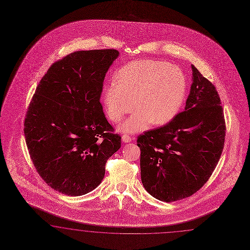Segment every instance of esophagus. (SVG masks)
<instances>
[{"instance_id": "1", "label": "esophagus", "mask_w": 250, "mask_h": 250, "mask_svg": "<svg viewBox=\"0 0 250 250\" xmlns=\"http://www.w3.org/2000/svg\"><path fill=\"white\" fill-rule=\"evenodd\" d=\"M122 140L124 143H130L132 141V137L128 135H124L122 136Z\"/></svg>"}]
</instances>
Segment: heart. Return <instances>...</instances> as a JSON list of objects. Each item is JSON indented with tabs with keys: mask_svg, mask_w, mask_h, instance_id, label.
I'll return each mask as SVG.
<instances>
[{
	"mask_svg": "<svg viewBox=\"0 0 250 250\" xmlns=\"http://www.w3.org/2000/svg\"><path fill=\"white\" fill-rule=\"evenodd\" d=\"M187 81L182 71L173 64L155 60H136L124 65L104 91V104L110 120L121 121L120 130L138 133L173 120L182 107Z\"/></svg>",
	"mask_w": 250,
	"mask_h": 250,
	"instance_id": "b5f03b06",
	"label": "heart"
}]
</instances>
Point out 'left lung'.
<instances>
[{
    "label": "left lung",
    "instance_id": "8db88e82",
    "mask_svg": "<svg viewBox=\"0 0 250 250\" xmlns=\"http://www.w3.org/2000/svg\"><path fill=\"white\" fill-rule=\"evenodd\" d=\"M191 67L186 111L137 138L143 186L164 202L188 197L201 188L224 147L226 125L219 95L212 83Z\"/></svg>",
    "mask_w": 250,
    "mask_h": 250
}]
</instances>
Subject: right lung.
<instances>
[{"mask_svg":"<svg viewBox=\"0 0 250 250\" xmlns=\"http://www.w3.org/2000/svg\"><path fill=\"white\" fill-rule=\"evenodd\" d=\"M115 49L78 51L49 68L29 104L24 135L38 174L66 196L85 195L104 179L105 164L121 147L100 103Z\"/></svg>","mask_w":250,"mask_h":250,"instance_id":"obj_1","label":"right lung"}]
</instances>
